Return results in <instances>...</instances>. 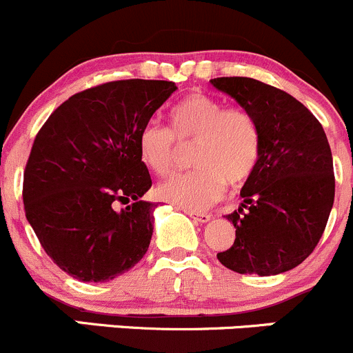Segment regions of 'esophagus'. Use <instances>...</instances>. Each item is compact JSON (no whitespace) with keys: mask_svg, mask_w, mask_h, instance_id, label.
<instances>
[{"mask_svg":"<svg viewBox=\"0 0 353 353\" xmlns=\"http://www.w3.org/2000/svg\"><path fill=\"white\" fill-rule=\"evenodd\" d=\"M185 212H187L194 221H199V223H208L209 219H211V214H208V212H195V211H185Z\"/></svg>","mask_w":353,"mask_h":353,"instance_id":"1","label":"esophagus"}]
</instances>
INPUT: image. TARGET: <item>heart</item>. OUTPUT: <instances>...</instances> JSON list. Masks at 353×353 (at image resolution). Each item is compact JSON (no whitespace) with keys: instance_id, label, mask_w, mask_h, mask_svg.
Listing matches in <instances>:
<instances>
[{"instance_id":"1","label":"heart","mask_w":353,"mask_h":353,"mask_svg":"<svg viewBox=\"0 0 353 353\" xmlns=\"http://www.w3.org/2000/svg\"><path fill=\"white\" fill-rule=\"evenodd\" d=\"M170 128L148 123L139 135V152L152 173L166 176L175 170L180 145H192V165L158 187L159 197L187 209H202L218 201L226 183L239 188L256 172L261 158V130L242 106H226L219 97L190 92L172 106Z\"/></svg>"}]
</instances>
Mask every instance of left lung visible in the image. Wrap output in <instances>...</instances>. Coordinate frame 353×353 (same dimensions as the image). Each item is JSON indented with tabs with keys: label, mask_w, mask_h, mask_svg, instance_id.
<instances>
[{
	"label": "left lung",
	"mask_w": 353,
	"mask_h": 353,
	"mask_svg": "<svg viewBox=\"0 0 353 353\" xmlns=\"http://www.w3.org/2000/svg\"><path fill=\"white\" fill-rule=\"evenodd\" d=\"M211 83L249 110L261 130L259 165L240 192L239 211L226 214L235 242L218 261L240 274L294 270L316 249L333 208V156L323 125L294 96L261 80L218 77Z\"/></svg>",
	"instance_id": "1"
}]
</instances>
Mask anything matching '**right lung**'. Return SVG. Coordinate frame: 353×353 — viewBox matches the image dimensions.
<instances>
[{
	"label": "right lung",
	"instance_id": "obj_1",
	"mask_svg": "<svg viewBox=\"0 0 353 353\" xmlns=\"http://www.w3.org/2000/svg\"><path fill=\"white\" fill-rule=\"evenodd\" d=\"M175 89L170 80L99 83L59 104L37 132L23 209L48 256L75 280H113L148 252L158 204L141 201L152 180L139 135Z\"/></svg>",
	"mask_w": 353,
	"mask_h": 353
}]
</instances>
